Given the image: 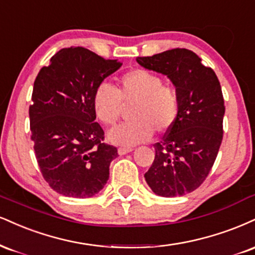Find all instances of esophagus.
<instances>
[{"mask_svg":"<svg viewBox=\"0 0 255 255\" xmlns=\"http://www.w3.org/2000/svg\"><path fill=\"white\" fill-rule=\"evenodd\" d=\"M131 151H133V148H131V147H120V148L118 149L120 155L127 154V153H129Z\"/></svg>","mask_w":255,"mask_h":255,"instance_id":"1","label":"esophagus"}]
</instances>
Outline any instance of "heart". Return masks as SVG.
Instances as JSON below:
<instances>
[{
  "mask_svg": "<svg viewBox=\"0 0 255 255\" xmlns=\"http://www.w3.org/2000/svg\"><path fill=\"white\" fill-rule=\"evenodd\" d=\"M157 73L146 69H134L119 79L116 89L109 83H101L94 91L93 104L97 119L106 126H114L124 112L125 104H134L131 119L109 131L113 143L133 146L152 136L153 130L165 133L177 121L180 97L177 89Z\"/></svg>",
  "mask_w": 255,
  "mask_h": 255,
  "instance_id": "1",
  "label": "heart"
}]
</instances>
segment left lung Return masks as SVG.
I'll return each mask as SVG.
<instances>
[{"label": "left lung", "mask_w": 255, "mask_h": 255, "mask_svg": "<svg viewBox=\"0 0 255 255\" xmlns=\"http://www.w3.org/2000/svg\"><path fill=\"white\" fill-rule=\"evenodd\" d=\"M136 61L166 75L180 97L177 121L154 145V161L145 179L162 197L189 194L208 177L222 142L226 107L219 78L186 48L137 57Z\"/></svg>", "instance_id": "left-lung-1"}]
</instances>
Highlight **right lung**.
I'll return each mask as SVG.
<instances>
[{
  "label": "right lung",
  "instance_id": "add662e5",
  "mask_svg": "<svg viewBox=\"0 0 255 255\" xmlns=\"http://www.w3.org/2000/svg\"><path fill=\"white\" fill-rule=\"evenodd\" d=\"M84 47L51 58L34 81L29 106L30 139L42 177L58 194L93 197L109 179L118 148L104 143L93 96L98 84L121 67Z\"/></svg>",
  "mask_w": 255,
  "mask_h": 255
}]
</instances>
